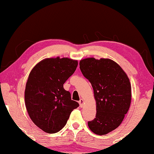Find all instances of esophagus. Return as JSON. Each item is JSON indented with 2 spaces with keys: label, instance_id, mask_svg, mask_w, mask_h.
Returning a JSON list of instances; mask_svg holds the SVG:
<instances>
[{
  "label": "esophagus",
  "instance_id": "obj_1",
  "mask_svg": "<svg viewBox=\"0 0 154 154\" xmlns=\"http://www.w3.org/2000/svg\"><path fill=\"white\" fill-rule=\"evenodd\" d=\"M83 103H84V100H83V99H80V100L79 101V104L81 107H82V106H83Z\"/></svg>",
  "mask_w": 154,
  "mask_h": 154
}]
</instances>
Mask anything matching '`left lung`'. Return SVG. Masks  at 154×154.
<instances>
[{
  "mask_svg": "<svg viewBox=\"0 0 154 154\" xmlns=\"http://www.w3.org/2000/svg\"><path fill=\"white\" fill-rule=\"evenodd\" d=\"M79 66L92 84L96 102V118L88 122V126L96 134H108L121 124L128 111L130 80L120 66L110 59H83Z\"/></svg>",
  "mask_w": 154,
  "mask_h": 154,
  "instance_id": "obj_1",
  "label": "left lung"
}]
</instances>
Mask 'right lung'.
I'll use <instances>...</instances> for the list:
<instances>
[{
	"instance_id": "obj_1",
	"label": "right lung",
	"mask_w": 154,
	"mask_h": 154,
	"mask_svg": "<svg viewBox=\"0 0 154 154\" xmlns=\"http://www.w3.org/2000/svg\"><path fill=\"white\" fill-rule=\"evenodd\" d=\"M77 64V60L67 58H47L30 72L25 89L26 107L34 124L44 132H59L79 106L63 87Z\"/></svg>"
}]
</instances>
